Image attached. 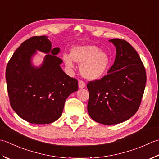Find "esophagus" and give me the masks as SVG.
I'll list each match as a JSON object with an SVG mask.
<instances>
[{
    "instance_id": "1",
    "label": "esophagus",
    "mask_w": 159,
    "mask_h": 159,
    "mask_svg": "<svg viewBox=\"0 0 159 159\" xmlns=\"http://www.w3.org/2000/svg\"><path fill=\"white\" fill-rule=\"evenodd\" d=\"M78 85H79V87L80 89H83V88H84V87H85L86 83L82 80H80L79 83H78Z\"/></svg>"
}]
</instances>
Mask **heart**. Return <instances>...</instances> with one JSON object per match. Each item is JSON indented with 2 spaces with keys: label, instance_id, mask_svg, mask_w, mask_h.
<instances>
[{
  "label": "heart",
  "instance_id": "heart-1",
  "mask_svg": "<svg viewBox=\"0 0 159 159\" xmlns=\"http://www.w3.org/2000/svg\"><path fill=\"white\" fill-rule=\"evenodd\" d=\"M63 60L69 69L74 68V61L81 64V73L89 80L101 77L110 64L108 55L100 51V48L95 45L73 47L70 51V55H64Z\"/></svg>",
  "mask_w": 159,
  "mask_h": 159
}]
</instances>
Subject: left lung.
<instances>
[{"label":"left lung","mask_w":159,"mask_h":159,"mask_svg":"<svg viewBox=\"0 0 159 159\" xmlns=\"http://www.w3.org/2000/svg\"><path fill=\"white\" fill-rule=\"evenodd\" d=\"M116 47L114 64L107 75L87 84L88 112L94 121L111 125L128 120L140 106L146 72L140 57L123 39H111Z\"/></svg>","instance_id":"obj_1"}]
</instances>
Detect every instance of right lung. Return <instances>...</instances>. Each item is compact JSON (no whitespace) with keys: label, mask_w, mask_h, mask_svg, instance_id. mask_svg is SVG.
Segmentation results:
<instances>
[{"label":"right lung","mask_w":159,"mask_h":159,"mask_svg":"<svg viewBox=\"0 0 159 159\" xmlns=\"http://www.w3.org/2000/svg\"><path fill=\"white\" fill-rule=\"evenodd\" d=\"M35 49L48 54L40 68L31 66ZM58 47L51 49L47 36H33L21 44L6 67L9 102L20 117L34 124H51L59 119L64 103L78 90V81L64 72L57 56Z\"/></svg>","instance_id":"1"}]
</instances>
